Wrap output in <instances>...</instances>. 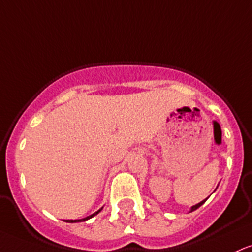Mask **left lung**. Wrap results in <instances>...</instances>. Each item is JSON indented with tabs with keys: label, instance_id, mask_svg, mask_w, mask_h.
<instances>
[{
	"label": "left lung",
	"instance_id": "left-lung-1",
	"mask_svg": "<svg viewBox=\"0 0 252 252\" xmlns=\"http://www.w3.org/2000/svg\"><path fill=\"white\" fill-rule=\"evenodd\" d=\"M206 200H207V198H206ZM206 200L201 201L200 203H197V204H195V206H192V207H191V209H190V212H193V211H196V209H197L198 207H201V206H202V204H203L204 202H206Z\"/></svg>",
	"mask_w": 252,
	"mask_h": 252
}]
</instances>
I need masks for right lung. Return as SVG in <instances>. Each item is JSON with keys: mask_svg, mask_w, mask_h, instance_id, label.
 Wrapping results in <instances>:
<instances>
[{"mask_svg": "<svg viewBox=\"0 0 252 252\" xmlns=\"http://www.w3.org/2000/svg\"><path fill=\"white\" fill-rule=\"evenodd\" d=\"M101 209H103V208H100V209H99V211H98V212L93 213V214H92V215H90V217H86V218H84V219H79V220H68V221H67V222H81V221H86V220L91 219V218H93V217H94V215H96V214H98V213H99V212H100V211H101Z\"/></svg>", "mask_w": 252, "mask_h": 252, "instance_id": "1", "label": "right lung"}]
</instances>
